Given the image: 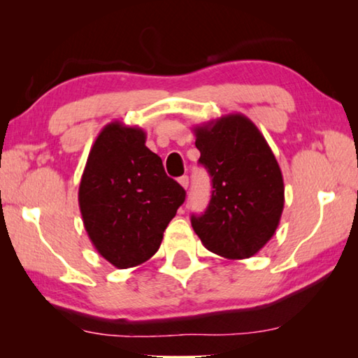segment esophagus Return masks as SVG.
<instances>
[{"label":"esophagus","mask_w":358,"mask_h":358,"mask_svg":"<svg viewBox=\"0 0 358 358\" xmlns=\"http://www.w3.org/2000/svg\"><path fill=\"white\" fill-rule=\"evenodd\" d=\"M178 183L185 187V189H187V186H189V177L187 175H183V177L178 178Z\"/></svg>","instance_id":"obj_1"}]
</instances>
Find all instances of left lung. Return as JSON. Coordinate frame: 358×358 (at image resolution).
Here are the masks:
<instances>
[{"mask_svg": "<svg viewBox=\"0 0 358 358\" xmlns=\"http://www.w3.org/2000/svg\"><path fill=\"white\" fill-rule=\"evenodd\" d=\"M199 162L213 191L205 213L192 215L194 232L208 251L238 260L273 237L284 208L280 164L262 132L241 113L194 126Z\"/></svg>", "mask_w": 358, "mask_h": 358, "instance_id": "1", "label": "left lung"}]
</instances>
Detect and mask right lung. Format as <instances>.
Segmentation results:
<instances>
[{"mask_svg":"<svg viewBox=\"0 0 358 358\" xmlns=\"http://www.w3.org/2000/svg\"><path fill=\"white\" fill-rule=\"evenodd\" d=\"M145 141V131L136 126L120 121L104 126L78 186L85 230L96 251L117 268H131L155 256L186 197Z\"/></svg>","mask_w":358,"mask_h":358,"instance_id":"obj_1","label":"right lung"}]
</instances>
